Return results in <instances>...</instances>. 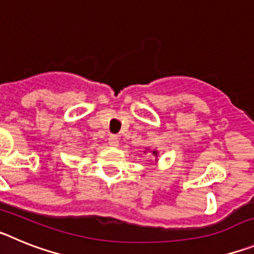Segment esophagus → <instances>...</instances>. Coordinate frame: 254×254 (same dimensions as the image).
Returning <instances> with one entry per match:
<instances>
[{
  "label": "esophagus",
  "mask_w": 254,
  "mask_h": 254,
  "mask_svg": "<svg viewBox=\"0 0 254 254\" xmlns=\"http://www.w3.org/2000/svg\"><path fill=\"white\" fill-rule=\"evenodd\" d=\"M108 143H109L111 146L117 147L118 145H120V140H118V137H117L116 134H111V136H109V138H108Z\"/></svg>",
  "instance_id": "1"
}]
</instances>
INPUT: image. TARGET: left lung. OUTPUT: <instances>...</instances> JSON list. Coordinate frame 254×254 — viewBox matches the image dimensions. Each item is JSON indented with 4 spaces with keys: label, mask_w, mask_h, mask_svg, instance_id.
Returning <instances> with one entry per match:
<instances>
[{
    "label": "left lung",
    "mask_w": 254,
    "mask_h": 254,
    "mask_svg": "<svg viewBox=\"0 0 254 254\" xmlns=\"http://www.w3.org/2000/svg\"><path fill=\"white\" fill-rule=\"evenodd\" d=\"M152 152V155H154V156H158V151H156V150H154V151H151Z\"/></svg>",
    "instance_id": "8db88e82"
}]
</instances>
